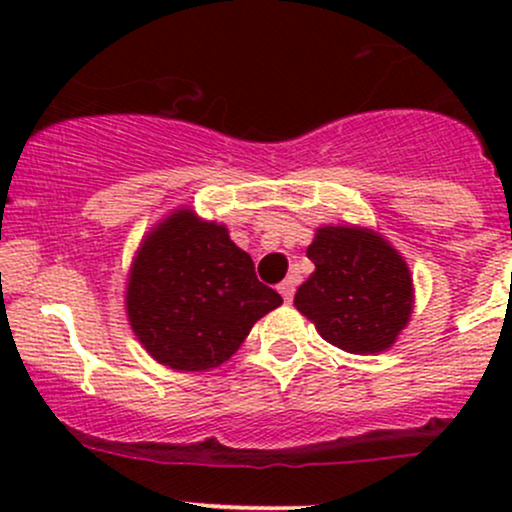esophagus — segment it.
Returning <instances> with one entry per match:
<instances>
[{
  "label": "esophagus",
  "instance_id": "obj_1",
  "mask_svg": "<svg viewBox=\"0 0 512 512\" xmlns=\"http://www.w3.org/2000/svg\"><path fill=\"white\" fill-rule=\"evenodd\" d=\"M293 291H296V276H286V279L279 284V293L284 296L286 303L293 298Z\"/></svg>",
  "mask_w": 512,
  "mask_h": 512
}]
</instances>
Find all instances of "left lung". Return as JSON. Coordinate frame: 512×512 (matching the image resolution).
<instances>
[{
	"mask_svg": "<svg viewBox=\"0 0 512 512\" xmlns=\"http://www.w3.org/2000/svg\"><path fill=\"white\" fill-rule=\"evenodd\" d=\"M308 257L315 272L296 291L293 305L315 322L320 337L349 354L390 349L414 308L402 255L370 228L322 226Z\"/></svg>",
	"mask_w": 512,
	"mask_h": 512,
	"instance_id": "left-lung-1",
	"label": "left lung"
}]
</instances>
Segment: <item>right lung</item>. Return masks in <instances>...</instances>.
Instances as JSON below:
<instances>
[{
  "instance_id": "add662e5",
  "label": "right lung",
  "mask_w": 512,
  "mask_h": 512,
  "mask_svg": "<svg viewBox=\"0 0 512 512\" xmlns=\"http://www.w3.org/2000/svg\"><path fill=\"white\" fill-rule=\"evenodd\" d=\"M125 303L132 332L158 363L207 370L236 354L281 296L257 279L226 226L178 209L142 240Z\"/></svg>"
}]
</instances>
